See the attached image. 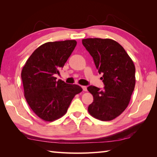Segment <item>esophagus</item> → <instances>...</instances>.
Instances as JSON below:
<instances>
[{
  "label": "esophagus",
  "mask_w": 157,
  "mask_h": 157,
  "mask_svg": "<svg viewBox=\"0 0 157 157\" xmlns=\"http://www.w3.org/2000/svg\"><path fill=\"white\" fill-rule=\"evenodd\" d=\"M82 89H83V90H84V92L87 91V87H86V86H82Z\"/></svg>",
  "instance_id": "34e87169"
}]
</instances>
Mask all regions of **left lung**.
Listing matches in <instances>:
<instances>
[{
  "mask_svg": "<svg viewBox=\"0 0 157 157\" xmlns=\"http://www.w3.org/2000/svg\"><path fill=\"white\" fill-rule=\"evenodd\" d=\"M82 44L92 56L105 84L104 90L90 86L94 97L88 108L93 117L111 121L125 111L136 84L135 65L125 49L112 39L86 38Z\"/></svg>",
  "mask_w": 157,
  "mask_h": 157,
  "instance_id": "obj_1",
  "label": "left lung"
}]
</instances>
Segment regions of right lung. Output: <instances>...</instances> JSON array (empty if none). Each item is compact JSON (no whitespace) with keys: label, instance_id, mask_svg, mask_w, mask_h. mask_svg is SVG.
Wrapping results in <instances>:
<instances>
[{"label":"right lung","instance_id":"right-lung-1","mask_svg":"<svg viewBox=\"0 0 157 157\" xmlns=\"http://www.w3.org/2000/svg\"><path fill=\"white\" fill-rule=\"evenodd\" d=\"M75 40L49 42L40 46L25 62L21 71L24 96L29 107L46 121L61 118L74 96L82 91L79 86L56 80L55 75L74 50Z\"/></svg>","mask_w":157,"mask_h":157}]
</instances>
